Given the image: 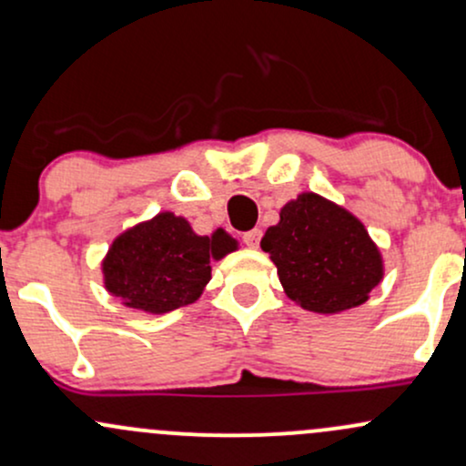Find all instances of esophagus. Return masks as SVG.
Segmentation results:
<instances>
[{"instance_id":"esophagus-1","label":"esophagus","mask_w":466,"mask_h":466,"mask_svg":"<svg viewBox=\"0 0 466 466\" xmlns=\"http://www.w3.org/2000/svg\"><path fill=\"white\" fill-rule=\"evenodd\" d=\"M260 238H263V232H260L258 228L256 229H249V232L243 234V243L248 245V248H258Z\"/></svg>"}]
</instances>
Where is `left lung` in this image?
I'll use <instances>...</instances> for the list:
<instances>
[{
    "label": "left lung",
    "mask_w": 466,
    "mask_h": 466,
    "mask_svg": "<svg viewBox=\"0 0 466 466\" xmlns=\"http://www.w3.org/2000/svg\"><path fill=\"white\" fill-rule=\"evenodd\" d=\"M260 248L278 267L285 293L302 309L339 313L360 307L381 280V256L344 208L304 192L289 201Z\"/></svg>",
    "instance_id": "obj_1"
}]
</instances>
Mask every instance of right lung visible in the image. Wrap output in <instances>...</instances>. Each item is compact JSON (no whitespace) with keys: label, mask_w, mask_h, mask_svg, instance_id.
<instances>
[{"label":"right lung","mask_w":466,"mask_h":466,"mask_svg":"<svg viewBox=\"0 0 466 466\" xmlns=\"http://www.w3.org/2000/svg\"><path fill=\"white\" fill-rule=\"evenodd\" d=\"M237 249L223 229L197 237L181 217L157 215L117 237L103 271L111 296L147 313H168L192 304L210 280V258Z\"/></svg>","instance_id":"obj_1"}]
</instances>
